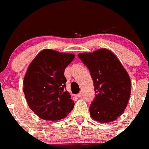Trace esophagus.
<instances>
[{
    "instance_id": "34e87169",
    "label": "esophagus",
    "mask_w": 149,
    "mask_h": 149,
    "mask_svg": "<svg viewBox=\"0 0 149 149\" xmlns=\"http://www.w3.org/2000/svg\"><path fill=\"white\" fill-rule=\"evenodd\" d=\"M81 95H82V93H79L77 94V95H75V96L77 97V98H79V97H81Z\"/></svg>"
}]
</instances>
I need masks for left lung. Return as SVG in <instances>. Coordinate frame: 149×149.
<instances>
[{"instance_id":"1","label":"left lung","mask_w":149,"mask_h":149,"mask_svg":"<svg viewBox=\"0 0 149 149\" xmlns=\"http://www.w3.org/2000/svg\"><path fill=\"white\" fill-rule=\"evenodd\" d=\"M91 72L95 98L90 107V114L95 121L109 123L125 111L131 93L129 74L120 60L106 48L78 54Z\"/></svg>"}]
</instances>
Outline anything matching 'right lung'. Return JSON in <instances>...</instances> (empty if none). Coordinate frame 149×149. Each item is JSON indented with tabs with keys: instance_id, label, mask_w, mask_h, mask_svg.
Here are the masks:
<instances>
[{
	"instance_id": "add662e5",
	"label": "right lung",
	"mask_w": 149,
	"mask_h": 149,
	"mask_svg": "<svg viewBox=\"0 0 149 149\" xmlns=\"http://www.w3.org/2000/svg\"><path fill=\"white\" fill-rule=\"evenodd\" d=\"M75 55L44 49L32 60L23 81L28 106L40 118L56 121L67 117L74 103L65 91L64 70Z\"/></svg>"
}]
</instances>
